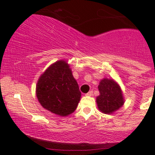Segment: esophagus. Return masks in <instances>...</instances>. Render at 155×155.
<instances>
[{"instance_id":"esophagus-1","label":"esophagus","mask_w":155,"mask_h":155,"mask_svg":"<svg viewBox=\"0 0 155 155\" xmlns=\"http://www.w3.org/2000/svg\"><path fill=\"white\" fill-rule=\"evenodd\" d=\"M92 94H93V91H90L87 92V94H85V95H86V96H91Z\"/></svg>"}]
</instances>
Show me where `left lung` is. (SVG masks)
Wrapping results in <instances>:
<instances>
[{"instance_id":"1","label":"left lung","mask_w":155,"mask_h":155,"mask_svg":"<svg viewBox=\"0 0 155 155\" xmlns=\"http://www.w3.org/2000/svg\"><path fill=\"white\" fill-rule=\"evenodd\" d=\"M100 95L97 97L98 109L105 114L112 113L124 104L122 93L116 82L104 79L98 86Z\"/></svg>"}]
</instances>
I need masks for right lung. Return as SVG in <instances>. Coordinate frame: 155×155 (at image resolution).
I'll use <instances>...</instances> for the list:
<instances>
[{
    "label": "right lung",
    "instance_id": "add662e5",
    "mask_svg": "<svg viewBox=\"0 0 155 155\" xmlns=\"http://www.w3.org/2000/svg\"><path fill=\"white\" fill-rule=\"evenodd\" d=\"M37 97L45 109L56 115L66 116L76 110L81 92L66 61L55 62L41 75Z\"/></svg>",
    "mask_w": 155,
    "mask_h": 155
}]
</instances>
